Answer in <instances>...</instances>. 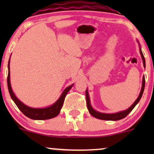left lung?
Here are the masks:
<instances>
[{
	"label": "left lung",
	"mask_w": 154,
	"mask_h": 154,
	"mask_svg": "<svg viewBox=\"0 0 154 154\" xmlns=\"http://www.w3.org/2000/svg\"><path fill=\"white\" fill-rule=\"evenodd\" d=\"M140 54L141 57H142L143 66H144V67H146V61H145L144 56H143V54L142 51H141L140 47ZM144 88H145V77L143 76V77L142 88H141L140 93V94L138 95V97H137V99H136L135 101L134 102V103L132 104V105L130 108H129V109H127V110L119 111V112L115 113V114H105V113H100V112H98V111L94 110V109H93V107L91 106L89 94H88V90H86L85 95H86V100H87L88 109V111H89L90 114H91L93 116H94V117L97 118V119H102V120H112V121H117V120L122 119H123V118L126 117V116L129 114V113L131 112V111L134 109V108H135V106L137 105V103L140 101V100L141 97H142V95H143V93Z\"/></svg>",
	"instance_id": "8db88e82"
}]
</instances>
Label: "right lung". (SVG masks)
Wrapping results in <instances>:
<instances>
[{"label": "right lung", "mask_w": 154, "mask_h": 154, "mask_svg": "<svg viewBox=\"0 0 154 154\" xmlns=\"http://www.w3.org/2000/svg\"><path fill=\"white\" fill-rule=\"evenodd\" d=\"M8 77H7V83H8V92H9L11 97L12 100L14 101L16 105L19 108L23 114H24L27 117L30 118L32 119L35 120H45L51 119V118L56 117V116L59 115L61 111V108H62L63 101H64L65 97L70 89L72 88L73 85L67 87L64 91H63L62 94L61 95L60 98L56 100V103H54L53 105L50 106L46 108H43V109H35V108H31L26 106L22 102H21L18 98L16 97V95L14 93L13 91H12L11 86V82H10V59L8 61Z\"/></svg>", "instance_id": "right-lung-1"}]
</instances>
